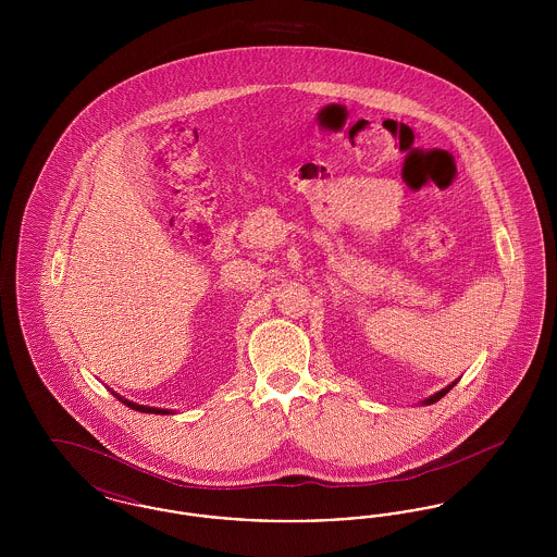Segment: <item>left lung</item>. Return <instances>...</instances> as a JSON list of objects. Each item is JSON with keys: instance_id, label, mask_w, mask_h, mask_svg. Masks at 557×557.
I'll return each instance as SVG.
<instances>
[{"instance_id": "left-lung-1", "label": "left lung", "mask_w": 557, "mask_h": 557, "mask_svg": "<svg viewBox=\"0 0 557 557\" xmlns=\"http://www.w3.org/2000/svg\"><path fill=\"white\" fill-rule=\"evenodd\" d=\"M453 386H455V382H453V384H449V386H447V388H443V391H438V393H434V395H432V397L425 398V400H422V405H432V403H436V400H441V398L445 397V395H447V393H449V391H450V388H453Z\"/></svg>"}]
</instances>
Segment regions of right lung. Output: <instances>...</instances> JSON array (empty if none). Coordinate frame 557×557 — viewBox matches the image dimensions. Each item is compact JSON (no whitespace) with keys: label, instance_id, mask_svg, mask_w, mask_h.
<instances>
[{"label":"right lung","instance_id":"right-lung-1","mask_svg":"<svg viewBox=\"0 0 557 557\" xmlns=\"http://www.w3.org/2000/svg\"><path fill=\"white\" fill-rule=\"evenodd\" d=\"M114 395V393H112ZM114 397L119 398L121 403H125L127 407H132L135 411H141V413H171L169 409H157V407H146V405H137V403H133V400H127V398L119 397V395H114Z\"/></svg>","mask_w":557,"mask_h":557}]
</instances>
